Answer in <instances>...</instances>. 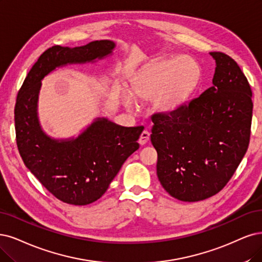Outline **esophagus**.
Segmentation results:
<instances>
[{
    "mask_svg": "<svg viewBox=\"0 0 262 262\" xmlns=\"http://www.w3.org/2000/svg\"><path fill=\"white\" fill-rule=\"evenodd\" d=\"M149 138H150V133L148 130H143L140 135L138 141L141 146H143V144H146L149 141Z\"/></svg>",
    "mask_w": 262,
    "mask_h": 262,
    "instance_id": "34e87169",
    "label": "esophagus"
}]
</instances>
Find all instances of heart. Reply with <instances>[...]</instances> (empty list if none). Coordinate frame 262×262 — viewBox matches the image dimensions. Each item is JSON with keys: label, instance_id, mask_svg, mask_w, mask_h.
Instances as JSON below:
<instances>
[{"label": "heart", "instance_id": "heart-1", "mask_svg": "<svg viewBox=\"0 0 262 262\" xmlns=\"http://www.w3.org/2000/svg\"><path fill=\"white\" fill-rule=\"evenodd\" d=\"M201 77L196 61L188 56L167 58L152 64L143 80L133 86L134 99H152L156 97V108L171 112L187 100L195 90Z\"/></svg>", "mask_w": 262, "mask_h": 262}]
</instances>
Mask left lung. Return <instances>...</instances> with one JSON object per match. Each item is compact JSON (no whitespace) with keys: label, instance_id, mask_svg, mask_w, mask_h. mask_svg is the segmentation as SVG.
Listing matches in <instances>:
<instances>
[{"label":"left lung","instance_id":"8db88e82","mask_svg":"<svg viewBox=\"0 0 262 262\" xmlns=\"http://www.w3.org/2000/svg\"><path fill=\"white\" fill-rule=\"evenodd\" d=\"M212 85L171 112L152 114L151 142L163 188L183 202L217 194L247 151L253 118L251 90L234 59L221 52Z\"/></svg>","mask_w":262,"mask_h":262}]
</instances>
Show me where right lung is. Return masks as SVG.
<instances>
[{
	"label": "right lung",
	"mask_w": 262,
	"mask_h": 262,
	"mask_svg": "<svg viewBox=\"0 0 262 262\" xmlns=\"http://www.w3.org/2000/svg\"><path fill=\"white\" fill-rule=\"evenodd\" d=\"M114 46L112 41L101 40L74 48H48L29 71L17 95L14 113L18 151L36 179L67 204L87 205L100 199L124 162L139 149L137 140L143 128L98 119L75 139H51L37 120L41 81L57 67L102 58Z\"/></svg>",
	"instance_id": "add662e5"
}]
</instances>
